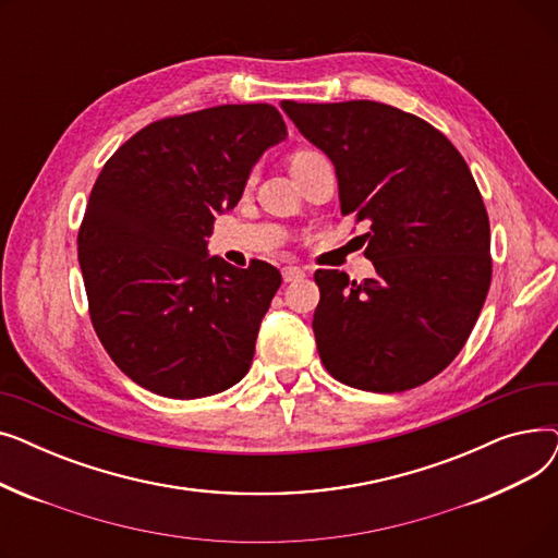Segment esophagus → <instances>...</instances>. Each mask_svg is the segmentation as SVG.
<instances>
[{"label":"esophagus","instance_id":"obj_1","mask_svg":"<svg viewBox=\"0 0 558 558\" xmlns=\"http://www.w3.org/2000/svg\"><path fill=\"white\" fill-rule=\"evenodd\" d=\"M282 278H284V282H296V280L305 278V271L301 267H284Z\"/></svg>","mask_w":558,"mask_h":558}]
</instances>
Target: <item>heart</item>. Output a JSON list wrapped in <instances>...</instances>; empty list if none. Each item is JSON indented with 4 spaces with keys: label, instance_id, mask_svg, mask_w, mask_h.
Returning a JSON list of instances; mask_svg holds the SVG:
<instances>
[{
    "label": "heart",
    "instance_id": "b5f03b06",
    "mask_svg": "<svg viewBox=\"0 0 558 558\" xmlns=\"http://www.w3.org/2000/svg\"><path fill=\"white\" fill-rule=\"evenodd\" d=\"M312 156H316V154H312V151H299L294 158H291V165L294 162H301V160H307V158H312ZM255 179V175H251V181Z\"/></svg>",
    "mask_w": 558,
    "mask_h": 558
}]
</instances>
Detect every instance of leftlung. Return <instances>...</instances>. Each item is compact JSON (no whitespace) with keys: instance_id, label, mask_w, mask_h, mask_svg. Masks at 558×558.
Returning a JSON list of instances; mask_svg holds the SVG:
<instances>
[{"instance_id":"8db88e82","label":"left lung","mask_w":558,"mask_h":558,"mask_svg":"<svg viewBox=\"0 0 558 558\" xmlns=\"http://www.w3.org/2000/svg\"><path fill=\"white\" fill-rule=\"evenodd\" d=\"M280 106L335 165L341 215L368 223L375 278L314 274L320 362L375 393L427 383L459 355L490 287V226L471 169L441 131L387 104Z\"/></svg>"}]
</instances>
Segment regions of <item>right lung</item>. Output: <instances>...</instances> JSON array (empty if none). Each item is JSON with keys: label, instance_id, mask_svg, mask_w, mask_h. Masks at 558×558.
I'll return each instance as SVG.
<instances>
[{"label": "right lung", "instance_id": "obj_1", "mask_svg": "<svg viewBox=\"0 0 558 558\" xmlns=\"http://www.w3.org/2000/svg\"><path fill=\"white\" fill-rule=\"evenodd\" d=\"M287 137L269 104L217 106L137 131L104 165L78 230L90 318L135 385L194 400L248 373L280 271L208 253L262 154Z\"/></svg>", "mask_w": 558, "mask_h": 558}]
</instances>
